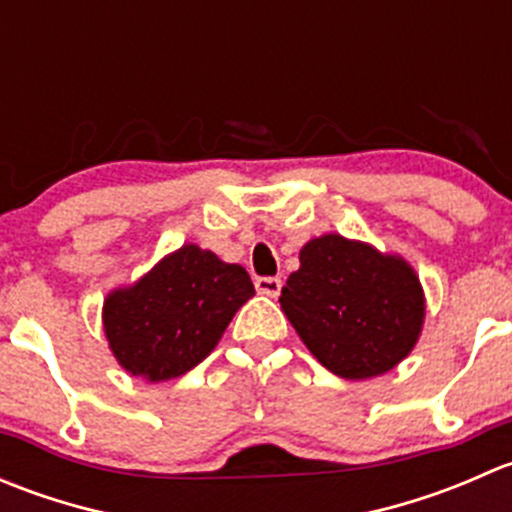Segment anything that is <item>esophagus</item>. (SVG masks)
I'll use <instances>...</instances> for the list:
<instances>
[{
	"mask_svg": "<svg viewBox=\"0 0 512 512\" xmlns=\"http://www.w3.org/2000/svg\"><path fill=\"white\" fill-rule=\"evenodd\" d=\"M255 287L260 294H267V297H277L282 289V280L280 277H257Z\"/></svg>",
	"mask_w": 512,
	"mask_h": 512,
	"instance_id": "1",
	"label": "esophagus"
}]
</instances>
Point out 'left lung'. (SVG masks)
Instances as JSON below:
<instances>
[{"label": "left lung", "mask_w": 512, "mask_h": 512, "mask_svg": "<svg viewBox=\"0 0 512 512\" xmlns=\"http://www.w3.org/2000/svg\"><path fill=\"white\" fill-rule=\"evenodd\" d=\"M280 304L314 359L352 381L399 366L426 319L421 280L404 257L337 232L299 250Z\"/></svg>", "instance_id": "obj_1"}]
</instances>
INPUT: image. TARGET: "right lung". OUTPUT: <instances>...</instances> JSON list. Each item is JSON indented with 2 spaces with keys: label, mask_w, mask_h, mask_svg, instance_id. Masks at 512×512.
I'll return each mask as SVG.
<instances>
[{
  "label": "right lung",
  "mask_w": 512,
  "mask_h": 512,
  "mask_svg": "<svg viewBox=\"0 0 512 512\" xmlns=\"http://www.w3.org/2000/svg\"><path fill=\"white\" fill-rule=\"evenodd\" d=\"M255 294L245 267L203 247H178L141 280L103 299V334L131 376L158 384L198 366Z\"/></svg>",
  "instance_id": "right-lung-1"
}]
</instances>
